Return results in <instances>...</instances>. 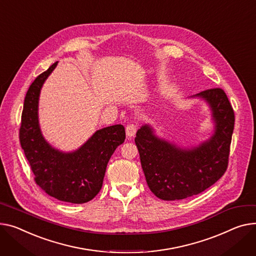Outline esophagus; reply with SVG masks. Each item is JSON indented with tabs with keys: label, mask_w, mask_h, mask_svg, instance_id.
<instances>
[{
	"label": "esophagus",
	"mask_w": 256,
	"mask_h": 256,
	"mask_svg": "<svg viewBox=\"0 0 256 256\" xmlns=\"http://www.w3.org/2000/svg\"><path fill=\"white\" fill-rule=\"evenodd\" d=\"M137 130H138V126L137 124H128L126 128V132L128 137L132 138V136H134V134L137 132Z\"/></svg>",
	"instance_id": "esophagus-1"
}]
</instances>
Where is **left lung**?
I'll list each match as a JSON object with an SVG mask.
<instances>
[{"mask_svg": "<svg viewBox=\"0 0 256 256\" xmlns=\"http://www.w3.org/2000/svg\"><path fill=\"white\" fill-rule=\"evenodd\" d=\"M196 96L208 102L215 122L214 134L207 142L182 149L156 137L148 126L136 134L134 143L148 187L164 200H183L202 192L224 176L228 166L234 113L228 96L219 88Z\"/></svg>", "mask_w": 256, "mask_h": 256, "instance_id": "obj_1", "label": "left lung"}]
</instances>
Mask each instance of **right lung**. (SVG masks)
Here are the masks:
<instances>
[{"label": "right lung", "instance_id": "1", "mask_svg": "<svg viewBox=\"0 0 256 256\" xmlns=\"http://www.w3.org/2000/svg\"><path fill=\"white\" fill-rule=\"evenodd\" d=\"M56 64L58 62L51 64L28 88L22 114L20 141L35 176L34 180L43 192L58 200L83 204L100 192L108 162L126 140V130L122 124L98 130L72 153H62L51 147L39 128L38 100L44 81Z\"/></svg>", "mask_w": 256, "mask_h": 256}]
</instances>
